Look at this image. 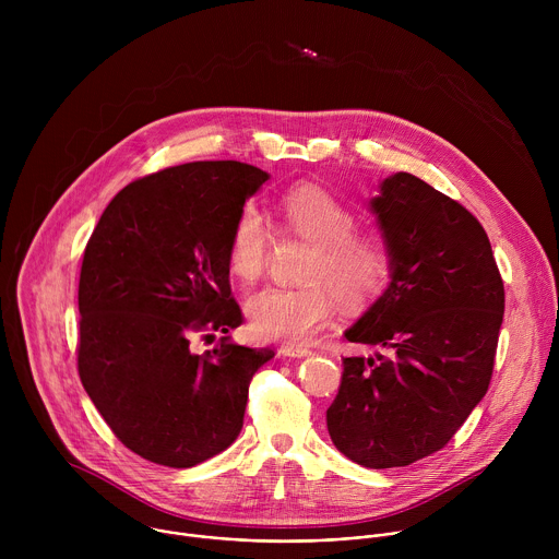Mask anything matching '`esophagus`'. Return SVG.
Returning a JSON list of instances; mask_svg holds the SVG:
<instances>
[{
	"label": "esophagus",
	"instance_id": "esophagus-1",
	"mask_svg": "<svg viewBox=\"0 0 559 559\" xmlns=\"http://www.w3.org/2000/svg\"><path fill=\"white\" fill-rule=\"evenodd\" d=\"M281 354H285V356H292V358H300V356H307V354H311V349L307 347V345H294V343H285V345H281Z\"/></svg>",
	"mask_w": 559,
	"mask_h": 559
}]
</instances>
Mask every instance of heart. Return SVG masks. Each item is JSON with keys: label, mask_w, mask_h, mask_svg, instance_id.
<instances>
[{"label": "heart", "mask_w": 559, "mask_h": 559, "mask_svg": "<svg viewBox=\"0 0 559 559\" xmlns=\"http://www.w3.org/2000/svg\"><path fill=\"white\" fill-rule=\"evenodd\" d=\"M278 234L311 243L296 287H267L246 302L250 330L261 341H307L321 330L334 307V295L352 307H365L393 283L395 254L380 231L356 229L358 216L338 197L318 186L287 190L276 205ZM272 234L254 203L238 210L227 241V267L246 285L257 283L270 261Z\"/></svg>", "instance_id": "obj_1"}]
</instances>
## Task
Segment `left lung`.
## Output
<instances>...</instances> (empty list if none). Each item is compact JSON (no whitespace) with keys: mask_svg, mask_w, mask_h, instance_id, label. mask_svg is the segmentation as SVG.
<instances>
[{"mask_svg":"<svg viewBox=\"0 0 559 559\" xmlns=\"http://www.w3.org/2000/svg\"><path fill=\"white\" fill-rule=\"evenodd\" d=\"M371 210L395 276L345 338L384 354L343 360L328 429L349 460L391 468L447 447L485 397L504 283L480 221L423 179H384Z\"/></svg>","mask_w":559,"mask_h":559,"instance_id":"left-lung-1","label":"left lung"}]
</instances>
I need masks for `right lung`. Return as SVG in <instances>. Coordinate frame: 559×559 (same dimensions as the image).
Instances as JSON below:
<instances>
[{"label":"right lung","instance_id":"1","mask_svg":"<svg viewBox=\"0 0 559 559\" xmlns=\"http://www.w3.org/2000/svg\"><path fill=\"white\" fill-rule=\"evenodd\" d=\"M267 181L238 162H194L128 183L104 210L79 274V378L136 455L194 466L241 433L252 376L274 352L221 336L243 323L231 296V223Z\"/></svg>","mask_w":559,"mask_h":559}]
</instances>
